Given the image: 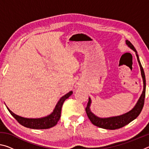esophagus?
Masks as SVG:
<instances>
[{"label": "esophagus", "mask_w": 149, "mask_h": 149, "mask_svg": "<svg viewBox=\"0 0 149 149\" xmlns=\"http://www.w3.org/2000/svg\"><path fill=\"white\" fill-rule=\"evenodd\" d=\"M76 87H77V85H76Z\"/></svg>", "instance_id": "34e87169"}]
</instances>
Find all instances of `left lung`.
I'll return each instance as SVG.
<instances>
[{
  "label": "left lung",
  "instance_id": "1",
  "mask_svg": "<svg viewBox=\"0 0 149 149\" xmlns=\"http://www.w3.org/2000/svg\"><path fill=\"white\" fill-rule=\"evenodd\" d=\"M125 43L127 45L128 47H130L131 49L135 52L137 61L140 66L141 76H142L143 78V90L142 94L140 96L139 99L137 100L135 107H133L132 110L122 115L108 118H100L97 116H96L95 114H93L90 108L91 104V98L89 97V102H88L87 107L85 108V111H86L87 116L93 125L97 126V127H99L103 128V129L116 130L127 125L128 123H130L131 122H132L133 120H134L135 118H137L138 116L140 114L141 110H142L143 108V105H144L146 91V79L144 70H143L142 65H141L139 58V55L137 54V50L135 49L134 46H133L128 40H126Z\"/></svg>",
  "mask_w": 149,
  "mask_h": 149
}]
</instances>
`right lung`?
Wrapping results in <instances>:
<instances>
[{
  "mask_svg": "<svg viewBox=\"0 0 149 149\" xmlns=\"http://www.w3.org/2000/svg\"><path fill=\"white\" fill-rule=\"evenodd\" d=\"M73 92L70 91L67 94L62 96L60 98L56 105L55 106L54 109L52 111L51 114L47 116L39 118H27L24 117L19 116L14 114L9 108L6 107L7 109L10 113L11 115L20 124L24 127L30 128V129L35 130H44L49 129V128L54 127L57 124L61 116V110L63 103L72 95Z\"/></svg>",
  "mask_w": 149,
  "mask_h": 149,
  "instance_id": "right-lung-1",
  "label": "right lung"
}]
</instances>
